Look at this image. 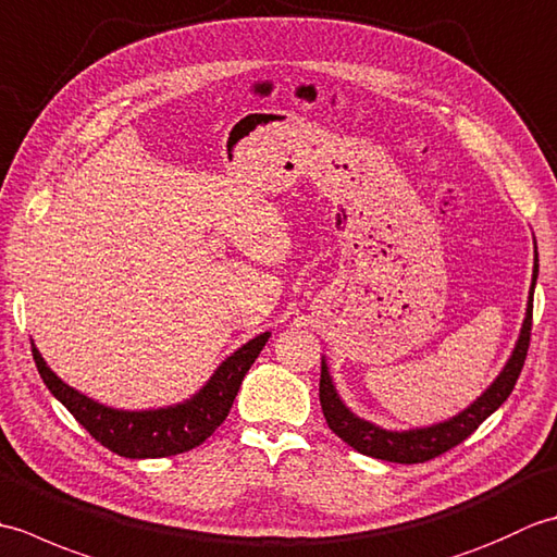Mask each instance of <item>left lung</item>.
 Instances as JSON below:
<instances>
[{
	"label": "left lung",
	"instance_id": "obj_1",
	"mask_svg": "<svg viewBox=\"0 0 557 557\" xmlns=\"http://www.w3.org/2000/svg\"><path fill=\"white\" fill-rule=\"evenodd\" d=\"M536 277H539V253L534 258V277H531V287H529L527 315H524L522 330H519V337L515 342L510 359H507V363L503 366L498 377H495V381L483 389L481 397L471 401L467 409H461L447 421L423 425V429H409V431L381 429V425L357 417V413L342 401V397L337 395V387L333 383V375H330L327 361L323 357L321 407H323L330 431L339 435L342 441L357 449V453L375 457V459H385V461H397V465H419V461H429L437 455L447 453V449H453L461 441H467V437L474 433L507 397H510L517 377L522 373L527 349H529V337H531V309H534Z\"/></svg>",
	"mask_w": 557,
	"mask_h": 557
}]
</instances>
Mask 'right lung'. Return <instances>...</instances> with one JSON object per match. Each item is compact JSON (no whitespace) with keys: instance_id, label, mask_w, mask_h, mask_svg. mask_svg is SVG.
<instances>
[{"instance_id":"1","label":"right lung","mask_w":557,"mask_h":557,"mask_svg":"<svg viewBox=\"0 0 557 557\" xmlns=\"http://www.w3.org/2000/svg\"><path fill=\"white\" fill-rule=\"evenodd\" d=\"M270 333L248 339L246 345L236 349L232 357L224 359L218 371L210 375V381L198 389L194 397H188L180 405L160 407V409H114L96 401L88 395L78 393L59 377L38 347L33 345V359L38 366V373L47 389L74 413V419L86 429L100 445L112 453L128 459H156L172 457L194 449L212 431L227 419L234 405V397L239 393L244 375L258 359L260 349L265 347Z\"/></svg>"}]
</instances>
